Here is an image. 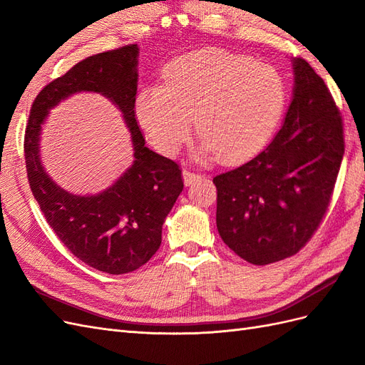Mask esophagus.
Segmentation results:
<instances>
[{
    "label": "esophagus",
    "mask_w": 365,
    "mask_h": 365,
    "mask_svg": "<svg viewBox=\"0 0 365 365\" xmlns=\"http://www.w3.org/2000/svg\"><path fill=\"white\" fill-rule=\"evenodd\" d=\"M182 180H184V184H185V185H192V184H195L196 181L201 180V175H197V173H195V172H190V170L184 169V170H182Z\"/></svg>",
    "instance_id": "esophagus-1"
}]
</instances>
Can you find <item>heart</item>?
I'll list each match as a JSON object with an SVG mask.
<instances>
[{
    "label": "heart",
    "instance_id": "heart-1",
    "mask_svg": "<svg viewBox=\"0 0 365 365\" xmlns=\"http://www.w3.org/2000/svg\"><path fill=\"white\" fill-rule=\"evenodd\" d=\"M288 90L269 63L217 48L192 51L163 71V86L141 88L135 117L149 140L173 153L201 135L195 155L237 164L256 155L277 129Z\"/></svg>",
    "mask_w": 365,
    "mask_h": 365
}]
</instances>
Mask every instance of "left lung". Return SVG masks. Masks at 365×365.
Masks as SVG:
<instances>
[{"mask_svg":"<svg viewBox=\"0 0 365 365\" xmlns=\"http://www.w3.org/2000/svg\"><path fill=\"white\" fill-rule=\"evenodd\" d=\"M292 98L282 129L259 155L213 178L216 225L225 245L252 264L291 257L312 237L344 155L338 108L304 59H292Z\"/></svg>","mask_w":365,"mask_h":365,"instance_id":"left-lung-1","label":"left lung"}]
</instances>
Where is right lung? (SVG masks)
I'll return each instance as SVG.
<instances>
[{"instance_id": "obj_1", "label": "right lung", "mask_w": 365, "mask_h": 365, "mask_svg": "<svg viewBox=\"0 0 365 365\" xmlns=\"http://www.w3.org/2000/svg\"><path fill=\"white\" fill-rule=\"evenodd\" d=\"M137 43L94 54L50 82L33 102L24 138L30 189L48 225L74 256L108 274L143 267L161 245L165 217L182 192L178 164L145 146L135 120ZM77 92L111 100L130 129L135 161L108 190L74 195L54 183L40 161L41 125L49 109Z\"/></svg>"}]
</instances>
